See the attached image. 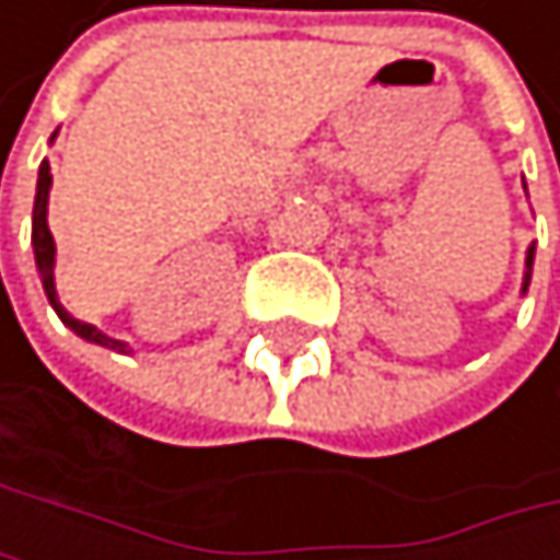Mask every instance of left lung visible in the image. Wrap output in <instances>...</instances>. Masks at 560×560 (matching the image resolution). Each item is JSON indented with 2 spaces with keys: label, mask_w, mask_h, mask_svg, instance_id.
Listing matches in <instances>:
<instances>
[{
  "label": "left lung",
  "mask_w": 560,
  "mask_h": 560,
  "mask_svg": "<svg viewBox=\"0 0 560 560\" xmlns=\"http://www.w3.org/2000/svg\"><path fill=\"white\" fill-rule=\"evenodd\" d=\"M530 261H534V248L527 252V271H524V289H527V282H530Z\"/></svg>",
  "instance_id": "8db88e82"
}]
</instances>
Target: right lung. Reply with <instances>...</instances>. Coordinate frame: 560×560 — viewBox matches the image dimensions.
Returning <instances> with one entry per match:
<instances>
[{
  "label": "right lung",
  "mask_w": 560,
  "mask_h": 560,
  "mask_svg": "<svg viewBox=\"0 0 560 560\" xmlns=\"http://www.w3.org/2000/svg\"><path fill=\"white\" fill-rule=\"evenodd\" d=\"M49 184H52V174H49V164L43 161V167H39V184H36V205H33V248H36V268H39V275H43V289H46V299H49V305L56 308V315H59L62 322H67V326H70L77 336H83V339H90V342H96V346H110V349H120V342H117V339L103 336L96 326H90V322H80V318H73L67 308L59 305V299H56V285H52V255H56V245H52L49 224H46Z\"/></svg>",
  "instance_id": "right-lung-1"
}]
</instances>
